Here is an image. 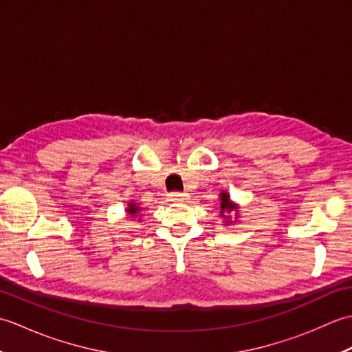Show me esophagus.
<instances>
[{
  "instance_id": "1",
  "label": "esophagus",
  "mask_w": 352,
  "mask_h": 352,
  "mask_svg": "<svg viewBox=\"0 0 352 352\" xmlns=\"http://www.w3.org/2000/svg\"><path fill=\"white\" fill-rule=\"evenodd\" d=\"M186 199H188V193L174 192L169 195V201H172V203H178V201H186Z\"/></svg>"
}]
</instances>
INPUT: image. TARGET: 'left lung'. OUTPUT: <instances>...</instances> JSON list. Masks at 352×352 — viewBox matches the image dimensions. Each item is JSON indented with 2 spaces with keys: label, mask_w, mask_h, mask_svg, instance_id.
Returning a JSON list of instances; mask_svg holds the SVG:
<instances>
[{
  "label": "left lung",
  "mask_w": 352,
  "mask_h": 352,
  "mask_svg": "<svg viewBox=\"0 0 352 352\" xmlns=\"http://www.w3.org/2000/svg\"><path fill=\"white\" fill-rule=\"evenodd\" d=\"M219 198H221V216H222V218H226V219H230V216H228V218L226 216V212H228V213L230 212H237V206L230 199L228 192H226V190L221 193ZM230 222L231 221H227V223H230Z\"/></svg>",
  "instance_id": "1"
}]
</instances>
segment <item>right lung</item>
Instances as JSON below:
<instances>
[{"label":"right lung","mask_w":352,"mask_h":352,"mask_svg":"<svg viewBox=\"0 0 352 352\" xmlns=\"http://www.w3.org/2000/svg\"><path fill=\"white\" fill-rule=\"evenodd\" d=\"M139 212H140V207L136 203H130L129 208H126V213H129L130 216H134V218H136Z\"/></svg>","instance_id":"obj_1"}]
</instances>
